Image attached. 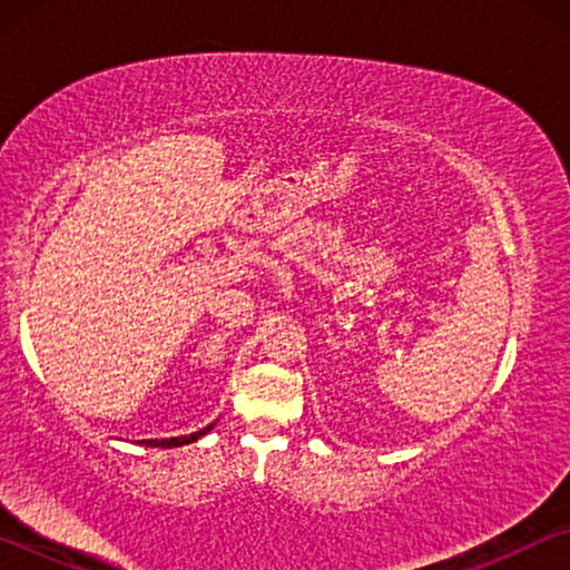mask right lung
Wrapping results in <instances>:
<instances>
[{
  "instance_id": "obj_1",
  "label": "right lung",
  "mask_w": 570,
  "mask_h": 570,
  "mask_svg": "<svg viewBox=\"0 0 570 570\" xmlns=\"http://www.w3.org/2000/svg\"><path fill=\"white\" fill-rule=\"evenodd\" d=\"M214 424H216V422H210V424H206L204 430H198V432H190V435H180V438H166V440H138V442H140V445H146V448H180V445H190V442H196L198 438L208 435V432L214 430Z\"/></svg>"
}]
</instances>
